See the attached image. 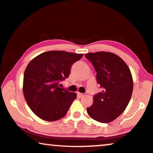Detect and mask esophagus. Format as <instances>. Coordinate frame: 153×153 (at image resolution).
Returning <instances> with one entry per match:
<instances>
[{
  "label": "esophagus",
  "mask_w": 153,
  "mask_h": 153,
  "mask_svg": "<svg viewBox=\"0 0 153 153\" xmlns=\"http://www.w3.org/2000/svg\"><path fill=\"white\" fill-rule=\"evenodd\" d=\"M77 94H78V96L79 97H83V96L85 95L84 94L80 93V92H77Z\"/></svg>",
  "instance_id": "34e87169"
}]
</instances>
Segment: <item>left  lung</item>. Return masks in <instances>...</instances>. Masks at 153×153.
<instances>
[{"label": "left lung", "instance_id": "obj_1", "mask_svg": "<svg viewBox=\"0 0 153 153\" xmlns=\"http://www.w3.org/2000/svg\"><path fill=\"white\" fill-rule=\"evenodd\" d=\"M85 57L93 65L97 82L102 89L94 94L87 111L97 121L111 122L123 113L131 100L133 82L130 69L121 58L110 52L89 53Z\"/></svg>", "mask_w": 153, "mask_h": 153}]
</instances>
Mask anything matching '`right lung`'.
I'll list each match as a JSON object with an SVG mask.
<instances>
[{
    "label": "right lung",
    "mask_w": 153,
    "mask_h": 153,
    "mask_svg": "<svg viewBox=\"0 0 153 153\" xmlns=\"http://www.w3.org/2000/svg\"><path fill=\"white\" fill-rule=\"evenodd\" d=\"M83 54L50 51L29 63L23 79V93L28 106L40 119L57 121L66 114L77 94L59 88L68 78L72 65Z\"/></svg>",
    "instance_id": "obj_1"
}]
</instances>
